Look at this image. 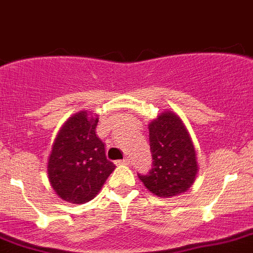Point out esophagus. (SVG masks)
I'll use <instances>...</instances> for the list:
<instances>
[{
	"instance_id": "1",
	"label": "esophagus",
	"mask_w": 253,
	"mask_h": 253,
	"mask_svg": "<svg viewBox=\"0 0 253 253\" xmlns=\"http://www.w3.org/2000/svg\"><path fill=\"white\" fill-rule=\"evenodd\" d=\"M129 163H130V160H129V157H125V159H123L122 161H119V164H124V165H128Z\"/></svg>"
}]
</instances>
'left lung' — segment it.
<instances>
[{"label":"left lung","mask_w":253,"mask_h":253,"mask_svg":"<svg viewBox=\"0 0 253 253\" xmlns=\"http://www.w3.org/2000/svg\"><path fill=\"white\" fill-rule=\"evenodd\" d=\"M152 169L138 175L144 187L157 197L184 193L198 174L197 152L188 129L172 111H164L148 124Z\"/></svg>","instance_id":"obj_1"}]
</instances>
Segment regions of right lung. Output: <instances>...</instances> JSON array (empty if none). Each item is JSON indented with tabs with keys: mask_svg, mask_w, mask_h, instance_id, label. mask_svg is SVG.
Listing matches in <instances>:
<instances>
[{
	"mask_svg": "<svg viewBox=\"0 0 253 253\" xmlns=\"http://www.w3.org/2000/svg\"><path fill=\"white\" fill-rule=\"evenodd\" d=\"M98 115L79 111L65 122L52 144L47 174L53 191L69 204L93 200L116 166L96 135Z\"/></svg>",
	"mask_w": 253,
	"mask_h": 253,
	"instance_id": "obj_1",
	"label": "right lung"
}]
</instances>
